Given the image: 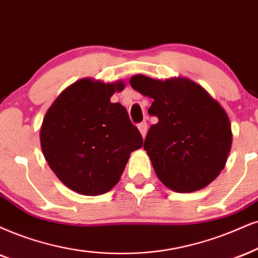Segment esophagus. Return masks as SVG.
I'll return each instance as SVG.
<instances>
[{
  "label": "esophagus",
  "instance_id": "34e87169",
  "mask_svg": "<svg viewBox=\"0 0 258 258\" xmlns=\"http://www.w3.org/2000/svg\"><path fill=\"white\" fill-rule=\"evenodd\" d=\"M138 128H139V130H140V133H141L142 138H145L146 134H147V129H148L147 123H146V122L139 123V124H138Z\"/></svg>",
  "mask_w": 258,
  "mask_h": 258
}]
</instances>
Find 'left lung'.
<instances>
[{"mask_svg": "<svg viewBox=\"0 0 258 258\" xmlns=\"http://www.w3.org/2000/svg\"><path fill=\"white\" fill-rule=\"evenodd\" d=\"M135 91L153 99L148 113L158 117L144 148L155 173L177 192L202 189L220 174L232 144L231 123L217 100L187 79H130Z\"/></svg>", "mask_w": 258, "mask_h": 258, "instance_id": "8db88e82", "label": "left lung"}]
</instances>
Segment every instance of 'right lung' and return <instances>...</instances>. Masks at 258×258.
Masks as SVG:
<instances>
[{
	"instance_id": "add662e5",
	"label": "right lung",
	"mask_w": 258,
	"mask_h": 258,
	"mask_svg": "<svg viewBox=\"0 0 258 258\" xmlns=\"http://www.w3.org/2000/svg\"><path fill=\"white\" fill-rule=\"evenodd\" d=\"M123 82L82 79L53 101L43 119L40 145L58 179L74 191L95 196L118 183L129 155L144 140L126 109L111 103Z\"/></svg>"
}]
</instances>
